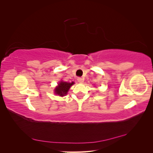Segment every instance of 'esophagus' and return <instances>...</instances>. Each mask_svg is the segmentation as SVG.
Listing matches in <instances>:
<instances>
[{
    "label": "esophagus",
    "instance_id": "34e87169",
    "mask_svg": "<svg viewBox=\"0 0 153 153\" xmlns=\"http://www.w3.org/2000/svg\"><path fill=\"white\" fill-rule=\"evenodd\" d=\"M77 80H78V82H80V83H82L83 82H84V80H83V79H82V78L81 77L77 78Z\"/></svg>",
    "mask_w": 153,
    "mask_h": 153
}]
</instances>
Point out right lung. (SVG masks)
<instances>
[{
    "label": "right lung",
    "instance_id": "right-lung-1",
    "mask_svg": "<svg viewBox=\"0 0 153 153\" xmlns=\"http://www.w3.org/2000/svg\"><path fill=\"white\" fill-rule=\"evenodd\" d=\"M73 84H74L73 82L71 83L61 82H60V84H59L58 86L55 88V94L59 95L60 96H65L68 93V91H69V88H70V87Z\"/></svg>",
    "mask_w": 153,
    "mask_h": 153
}]
</instances>
